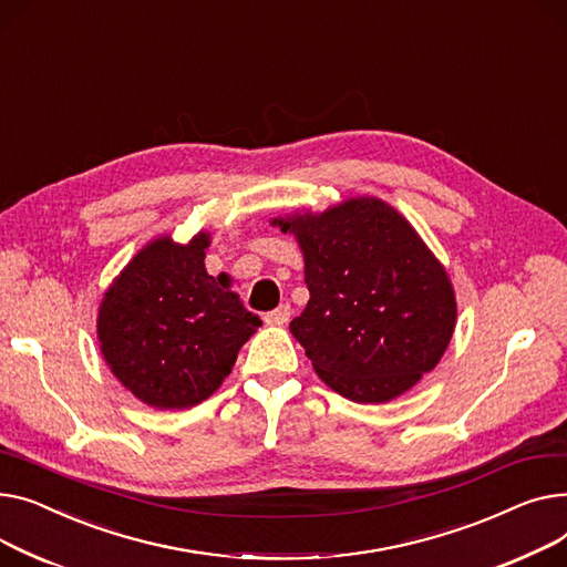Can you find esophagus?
Returning a JSON list of instances; mask_svg holds the SVG:
<instances>
[{
	"label": "esophagus",
	"instance_id": "obj_1",
	"mask_svg": "<svg viewBox=\"0 0 567 567\" xmlns=\"http://www.w3.org/2000/svg\"><path fill=\"white\" fill-rule=\"evenodd\" d=\"M288 320H290V305H281V307H277L275 311H270L268 316H265V322L272 324V327H281Z\"/></svg>",
	"mask_w": 567,
	"mask_h": 567
}]
</instances>
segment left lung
<instances>
[{
	"instance_id": "obj_1",
	"label": "left lung",
	"mask_w": 567,
	"mask_h": 567,
	"mask_svg": "<svg viewBox=\"0 0 567 567\" xmlns=\"http://www.w3.org/2000/svg\"><path fill=\"white\" fill-rule=\"evenodd\" d=\"M270 224L302 249L311 297L290 331L329 389L389 403L435 369L455 329V290L401 213L354 196Z\"/></svg>"
}]
</instances>
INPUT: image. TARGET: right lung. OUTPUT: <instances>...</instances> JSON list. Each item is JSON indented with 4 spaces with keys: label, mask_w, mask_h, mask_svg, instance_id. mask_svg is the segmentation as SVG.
Wrapping results in <instances>:
<instances>
[{
    "label": "right lung",
    "mask_w": 567,
    "mask_h": 567,
    "mask_svg": "<svg viewBox=\"0 0 567 567\" xmlns=\"http://www.w3.org/2000/svg\"><path fill=\"white\" fill-rule=\"evenodd\" d=\"M208 230L187 245L172 236L151 240L100 302V352L114 378L148 408L204 403L260 324L228 284L208 275Z\"/></svg>",
    "instance_id": "right-lung-1"
}]
</instances>
